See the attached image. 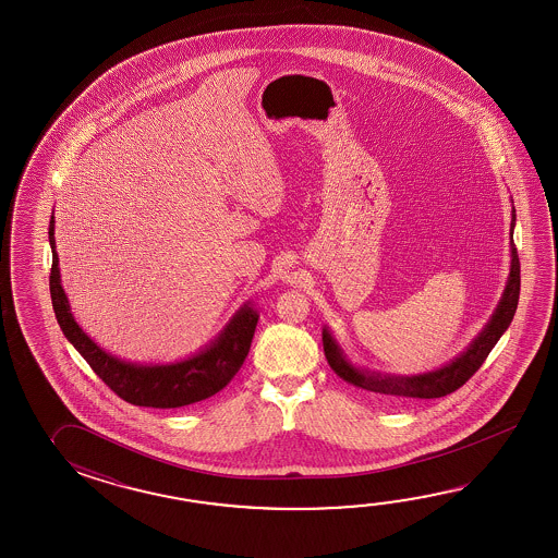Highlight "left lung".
I'll use <instances>...</instances> for the list:
<instances>
[{
  "instance_id": "8db88e82",
  "label": "left lung",
  "mask_w": 558,
  "mask_h": 558,
  "mask_svg": "<svg viewBox=\"0 0 558 558\" xmlns=\"http://www.w3.org/2000/svg\"><path fill=\"white\" fill-rule=\"evenodd\" d=\"M517 215L512 209V221H510V274L505 293L498 301L497 308L490 320L486 323L485 329L474 337L473 343L466 347L457 359H452L449 365L423 373V375H380L368 368H359L344 356L339 343L335 341L331 331L323 329V349L329 361L332 371L341 379L355 385L359 389L375 392L380 397H395V399H439L445 395H451L459 387H463L466 380L473 377L474 373L485 363L486 356L497 344L500 335L509 329L510 320L514 317V311L519 305V293H521V262L519 253L512 241V229H514Z\"/></svg>"
}]
</instances>
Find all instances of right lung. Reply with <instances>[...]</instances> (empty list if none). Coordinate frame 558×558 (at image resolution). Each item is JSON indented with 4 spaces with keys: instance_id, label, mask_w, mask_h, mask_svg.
I'll return each mask as SVG.
<instances>
[{
    "instance_id": "add662e5",
    "label": "right lung",
    "mask_w": 558,
    "mask_h": 558,
    "mask_svg": "<svg viewBox=\"0 0 558 558\" xmlns=\"http://www.w3.org/2000/svg\"><path fill=\"white\" fill-rule=\"evenodd\" d=\"M53 215L49 221V245H51V274L49 293L56 319L68 341L80 351L94 368L95 375L106 383L123 401L137 407L154 409H178L185 404L199 403L215 392L221 391L229 380L238 375L245 356L250 353L251 339L259 320V313L251 303H245L229 320L221 335L197 355L169 365H137L121 361L106 353L92 341L84 329L75 323L68 295L61 287L60 259L53 238Z\"/></svg>"
}]
</instances>
